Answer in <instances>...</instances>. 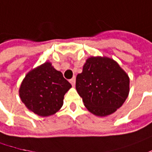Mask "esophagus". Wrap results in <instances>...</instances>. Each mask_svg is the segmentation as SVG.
Returning <instances> with one entry per match:
<instances>
[{"label": "esophagus", "instance_id": "esophagus-1", "mask_svg": "<svg viewBox=\"0 0 152 152\" xmlns=\"http://www.w3.org/2000/svg\"><path fill=\"white\" fill-rule=\"evenodd\" d=\"M70 82H71L72 86H75V84H76V78H75V77H73L72 79H71V80H70Z\"/></svg>", "mask_w": 152, "mask_h": 152}]
</instances>
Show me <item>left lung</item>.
Masks as SVG:
<instances>
[{
	"label": "left lung",
	"instance_id": "obj_1",
	"mask_svg": "<svg viewBox=\"0 0 152 152\" xmlns=\"http://www.w3.org/2000/svg\"><path fill=\"white\" fill-rule=\"evenodd\" d=\"M76 89L89 112L97 116L112 114L123 105L129 92V78L116 61L90 57L76 76Z\"/></svg>",
	"mask_w": 152,
	"mask_h": 152
}]
</instances>
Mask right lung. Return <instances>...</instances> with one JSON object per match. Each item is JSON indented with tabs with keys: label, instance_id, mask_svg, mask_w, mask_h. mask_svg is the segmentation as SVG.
I'll use <instances>...</instances> for the list:
<instances>
[{
	"label": "right lung",
	"instance_id": "1",
	"mask_svg": "<svg viewBox=\"0 0 152 152\" xmlns=\"http://www.w3.org/2000/svg\"><path fill=\"white\" fill-rule=\"evenodd\" d=\"M71 87V83L60 71H56L51 63L45 62L26 75L19 95L29 110L47 117L60 110L64 96Z\"/></svg>",
	"mask_w": 152,
	"mask_h": 152
}]
</instances>
